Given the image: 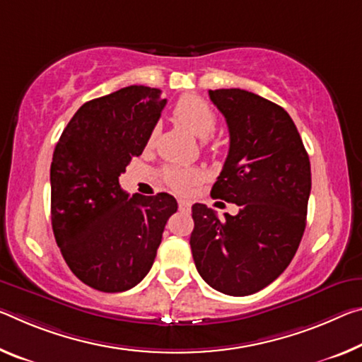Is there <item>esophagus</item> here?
Returning a JSON list of instances; mask_svg holds the SVG:
<instances>
[{"label":"esophagus","mask_w":362,"mask_h":362,"mask_svg":"<svg viewBox=\"0 0 362 362\" xmlns=\"http://www.w3.org/2000/svg\"><path fill=\"white\" fill-rule=\"evenodd\" d=\"M192 203L187 202V199H179V209L180 211H190Z\"/></svg>","instance_id":"obj_1"}]
</instances>
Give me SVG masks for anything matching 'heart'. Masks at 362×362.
<instances>
[{
  "mask_svg": "<svg viewBox=\"0 0 362 362\" xmlns=\"http://www.w3.org/2000/svg\"><path fill=\"white\" fill-rule=\"evenodd\" d=\"M174 117L177 122L190 130L194 136L203 140L214 134L217 125L214 109L197 95H183L174 107ZM154 136H156V134L153 132L150 139H148V146H151L154 143ZM163 175L164 180L177 192H185L194 183L202 180V172L198 169L180 168V165L165 168L163 170Z\"/></svg>",
  "mask_w": 362,
  "mask_h": 362,
  "instance_id": "heart-1",
  "label": "heart"
}]
</instances>
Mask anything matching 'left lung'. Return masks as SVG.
<instances>
[{
  "mask_svg": "<svg viewBox=\"0 0 362 362\" xmlns=\"http://www.w3.org/2000/svg\"><path fill=\"white\" fill-rule=\"evenodd\" d=\"M226 117L230 148L211 197L240 206L219 221L193 204L190 246L199 275L230 296L253 295L293 259L306 227L311 164L284 107L240 88L209 90Z\"/></svg>",
  "mask_w": 362,
  "mask_h": 362,
  "instance_id": "obj_1",
  "label": "left lung"
}]
</instances>
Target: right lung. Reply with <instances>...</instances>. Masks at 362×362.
<instances>
[{
  "label": "right lung",
  "mask_w": 362,
  "mask_h": 362,
  "mask_svg": "<svg viewBox=\"0 0 362 362\" xmlns=\"http://www.w3.org/2000/svg\"><path fill=\"white\" fill-rule=\"evenodd\" d=\"M160 90L130 85L80 106L54 148L51 226L62 257L91 288L117 293L140 284L156 257L169 217V193L132 194L119 185L145 150L160 111Z\"/></svg>",
  "instance_id": "add662e5"
}]
</instances>
